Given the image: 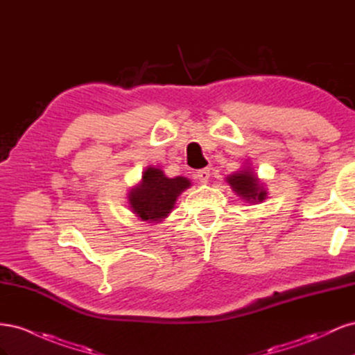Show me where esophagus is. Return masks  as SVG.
Returning a JSON list of instances; mask_svg holds the SVG:
<instances>
[{"instance_id":"34e87169","label":"esophagus","mask_w":355,"mask_h":355,"mask_svg":"<svg viewBox=\"0 0 355 355\" xmlns=\"http://www.w3.org/2000/svg\"><path fill=\"white\" fill-rule=\"evenodd\" d=\"M197 179L200 180V184H207L209 179H210V170L209 168H202L197 171Z\"/></svg>"}]
</instances>
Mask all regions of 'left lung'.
<instances>
[{
    "label": "left lung",
    "mask_w": 355,
    "mask_h": 355,
    "mask_svg": "<svg viewBox=\"0 0 355 355\" xmlns=\"http://www.w3.org/2000/svg\"><path fill=\"white\" fill-rule=\"evenodd\" d=\"M225 182L235 192V196L247 202H262L266 198L265 185L257 178V175L250 167V164L244 166L241 170L235 171L232 175L225 178Z\"/></svg>",
    "instance_id": "8db88e82"
}]
</instances>
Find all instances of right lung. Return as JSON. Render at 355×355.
Returning <instances> with one entry per match:
<instances>
[{"mask_svg":"<svg viewBox=\"0 0 355 355\" xmlns=\"http://www.w3.org/2000/svg\"><path fill=\"white\" fill-rule=\"evenodd\" d=\"M189 187L191 180L188 178H167L161 168L149 166L142 173L141 182L128 191V207L137 219L158 223L168 216L178 197Z\"/></svg>","mask_w":355,"mask_h":355,"instance_id":"add662e5","label":"right lung"}]
</instances>
